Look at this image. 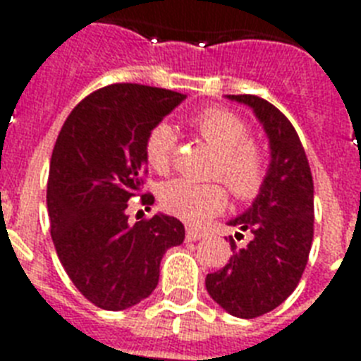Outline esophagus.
<instances>
[{"mask_svg": "<svg viewBox=\"0 0 361 361\" xmlns=\"http://www.w3.org/2000/svg\"><path fill=\"white\" fill-rule=\"evenodd\" d=\"M185 236H187V241H198V240H202L206 234H204L202 231H198V228H192V226H189L185 232Z\"/></svg>", "mask_w": 361, "mask_h": 361, "instance_id": "esophagus-1", "label": "esophagus"}]
</instances>
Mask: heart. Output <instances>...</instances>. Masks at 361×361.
<instances>
[{
	"mask_svg": "<svg viewBox=\"0 0 361 361\" xmlns=\"http://www.w3.org/2000/svg\"><path fill=\"white\" fill-rule=\"evenodd\" d=\"M197 133L219 153L214 176H221L238 200H251L262 189L266 159L252 142L249 127L225 109H206L192 118ZM176 149V133L169 123H157L146 138V159L159 174H166ZM164 212L198 225L226 206L225 189L217 183L172 180L159 192Z\"/></svg>",
	"mask_w": 361,
	"mask_h": 361,
	"instance_id": "1",
	"label": "heart"
}]
</instances>
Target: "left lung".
Instances as JSON below:
<instances>
[{
	"label": "left lung",
	"instance_id": "left-lung-1",
	"mask_svg": "<svg viewBox=\"0 0 361 361\" xmlns=\"http://www.w3.org/2000/svg\"><path fill=\"white\" fill-rule=\"evenodd\" d=\"M257 116L269 142L262 189L249 208L228 221L251 240L231 241V260L206 277V290L226 313L255 319L279 307L302 279L313 243V176L292 123L257 95H226ZM236 236H240L238 232Z\"/></svg>",
	"mask_w": 361,
	"mask_h": 361
}]
</instances>
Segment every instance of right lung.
<instances>
[{"mask_svg":"<svg viewBox=\"0 0 361 361\" xmlns=\"http://www.w3.org/2000/svg\"><path fill=\"white\" fill-rule=\"evenodd\" d=\"M187 95L163 87L112 84L87 95L65 120L48 174L50 234L59 262L82 296L123 311L155 290L166 249L181 245V221L157 214L129 223L140 195L147 133ZM152 206L153 197L142 195Z\"/></svg>","mask_w":361,"mask_h":361,"instance_id":"1","label":"right lung"}]
</instances>
